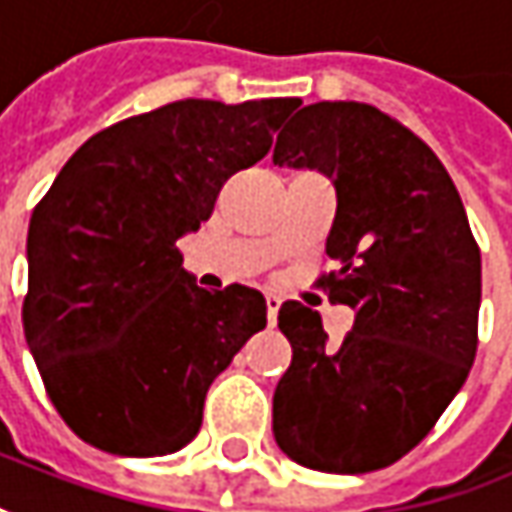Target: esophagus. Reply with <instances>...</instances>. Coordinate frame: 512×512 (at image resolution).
<instances>
[{
    "label": "esophagus",
    "instance_id": "esophagus-1",
    "mask_svg": "<svg viewBox=\"0 0 512 512\" xmlns=\"http://www.w3.org/2000/svg\"><path fill=\"white\" fill-rule=\"evenodd\" d=\"M265 305H268V322L273 325V322H276V317H279V305H282V299H279V296L268 294L265 296Z\"/></svg>",
    "mask_w": 512,
    "mask_h": 512
}]
</instances>
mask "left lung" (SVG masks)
<instances>
[{
	"mask_svg": "<svg viewBox=\"0 0 512 512\" xmlns=\"http://www.w3.org/2000/svg\"><path fill=\"white\" fill-rule=\"evenodd\" d=\"M273 164L334 178L337 216L317 285L354 311L328 345L317 311L279 308L294 348L273 395L279 449L320 473L383 470L415 449L473 369L481 253L461 195L426 143L354 100L302 106Z\"/></svg>",
	"mask_w": 512,
	"mask_h": 512,
	"instance_id": "left-lung-1",
	"label": "left lung"
}]
</instances>
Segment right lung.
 I'll use <instances>...</instances> for the list:
<instances>
[{"mask_svg":"<svg viewBox=\"0 0 512 512\" xmlns=\"http://www.w3.org/2000/svg\"><path fill=\"white\" fill-rule=\"evenodd\" d=\"M296 97L178 100L91 135L28 227L22 328L65 426L91 447L155 458L201 429L210 383L268 325L265 296L204 291L178 239L224 181L268 155Z\"/></svg>","mask_w":512,"mask_h":512,"instance_id":"add662e5","label":"right lung"}]
</instances>
